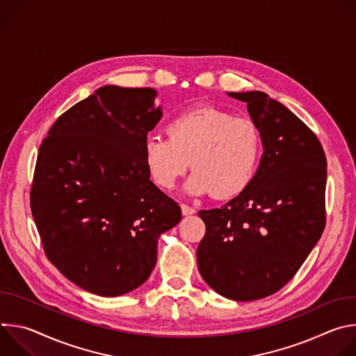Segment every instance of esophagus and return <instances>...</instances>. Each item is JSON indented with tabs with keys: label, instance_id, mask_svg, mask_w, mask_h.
I'll return each mask as SVG.
<instances>
[{
	"label": "esophagus",
	"instance_id": "obj_1",
	"mask_svg": "<svg viewBox=\"0 0 356 356\" xmlns=\"http://www.w3.org/2000/svg\"><path fill=\"white\" fill-rule=\"evenodd\" d=\"M180 209H181V214H183V216H191V214L195 213V210H194L193 207L187 206V204H181Z\"/></svg>",
	"mask_w": 356,
	"mask_h": 356
}]
</instances>
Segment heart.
<instances>
[{
	"instance_id": "1",
	"label": "heart",
	"mask_w": 356,
	"mask_h": 356,
	"mask_svg": "<svg viewBox=\"0 0 356 356\" xmlns=\"http://www.w3.org/2000/svg\"><path fill=\"white\" fill-rule=\"evenodd\" d=\"M168 138L150 135L143 142V163L150 180L170 190L188 168L190 194H211L228 200L241 194L255 177L264 139L255 120L200 106L190 108L166 127Z\"/></svg>"
}]
</instances>
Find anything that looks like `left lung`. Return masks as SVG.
Listing matches in <instances>:
<instances>
[{
	"label": "left lung",
	"mask_w": 356,
	"mask_h": 356,
	"mask_svg": "<svg viewBox=\"0 0 356 356\" xmlns=\"http://www.w3.org/2000/svg\"><path fill=\"white\" fill-rule=\"evenodd\" d=\"M248 103L261 128L255 177L221 209L201 210L197 248L206 283L235 301L279 291L307 259L325 228L327 158L316 134L262 91L228 92Z\"/></svg>",
	"instance_id": "left-lung-1"
}]
</instances>
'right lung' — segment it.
Here are the masks:
<instances>
[{"mask_svg": "<svg viewBox=\"0 0 356 356\" xmlns=\"http://www.w3.org/2000/svg\"><path fill=\"white\" fill-rule=\"evenodd\" d=\"M156 91L104 86L63 113L42 140L31 210L47 259L104 297L145 283L158 239L181 220L150 181L143 142L162 118Z\"/></svg>", "mask_w": 356, "mask_h": 356, "instance_id": "obj_1", "label": "right lung"}]
</instances>
